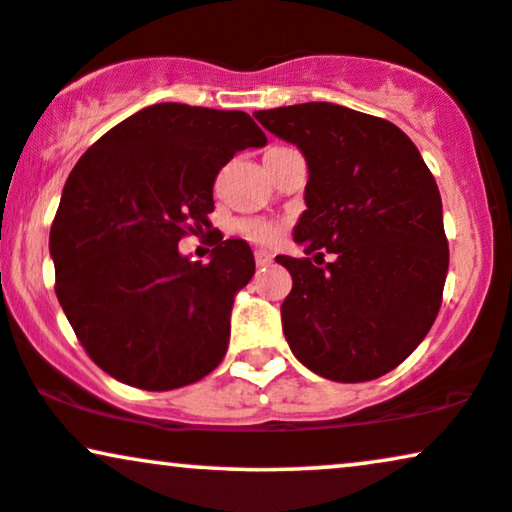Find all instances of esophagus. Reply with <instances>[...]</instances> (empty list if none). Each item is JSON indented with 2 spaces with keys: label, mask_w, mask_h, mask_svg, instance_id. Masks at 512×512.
I'll return each mask as SVG.
<instances>
[{
  "label": "esophagus",
  "mask_w": 512,
  "mask_h": 512,
  "mask_svg": "<svg viewBox=\"0 0 512 512\" xmlns=\"http://www.w3.org/2000/svg\"><path fill=\"white\" fill-rule=\"evenodd\" d=\"M271 260H274V257H271V252L255 250V264H257V267H267V264H271Z\"/></svg>",
  "instance_id": "1"
}]
</instances>
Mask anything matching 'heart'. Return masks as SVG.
Returning a JSON list of instances; mask_svg holds the SVG:
<instances>
[{"label": "heart", "mask_w": 512, "mask_h": 512, "mask_svg": "<svg viewBox=\"0 0 512 512\" xmlns=\"http://www.w3.org/2000/svg\"><path fill=\"white\" fill-rule=\"evenodd\" d=\"M238 229L252 243H274L281 236V226L271 222V219H243Z\"/></svg>", "instance_id": "obj_1"}]
</instances>
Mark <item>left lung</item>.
Listing matches in <instances>:
<instances>
[{"label":"left lung","instance_id":"8db88e82","mask_svg":"<svg viewBox=\"0 0 512 512\" xmlns=\"http://www.w3.org/2000/svg\"><path fill=\"white\" fill-rule=\"evenodd\" d=\"M264 129L300 148L304 186L295 243L278 255L293 276L283 333L309 371L364 383L397 368L437 319L449 271L442 198L418 148L392 122L338 103L257 111ZM331 251L334 262L315 260Z\"/></svg>","mask_w":512,"mask_h":512}]
</instances>
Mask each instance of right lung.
Segmentation results:
<instances>
[{"mask_svg":"<svg viewBox=\"0 0 512 512\" xmlns=\"http://www.w3.org/2000/svg\"><path fill=\"white\" fill-rule=\"evenodd\" d=\"M264 144L243 111L155 103L77 160L49 234L56 297L115 380L174 390L224 359L234 297L255 274V257L241 238L219 234L210 262H193L179 241L210 226L219 170Z\"/></svg>","mask_w":512,"mask_h":512,"instance_id":"obj_1","label":"right lung"}]
</instances>
